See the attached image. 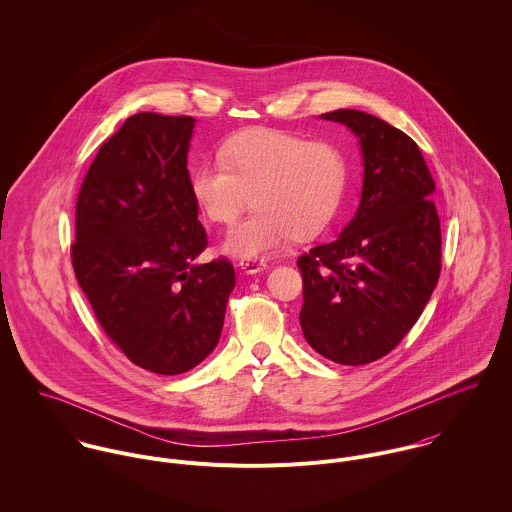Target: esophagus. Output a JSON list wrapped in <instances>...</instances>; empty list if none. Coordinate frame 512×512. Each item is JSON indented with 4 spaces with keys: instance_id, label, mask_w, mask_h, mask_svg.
I'll return each instance as SVG.
<instances>
[{
    "instance_id": "34e87169",
    "label": "esophagus",
    "mask_w": 512,
    "mask_h": 512,
    "mask_svg": "<svg viewBox=\"0 0 512 512\" xmlns=\"http://www.w3.org/2000/svg\"><path fill=\"white\" fill-rule=\"evenodd\" d=\"M238 266H240V270H244L246 274H260V272H264V270L268 268L266 260H258V258H252V260H242Z\"/></svg>"
}]
</instances>
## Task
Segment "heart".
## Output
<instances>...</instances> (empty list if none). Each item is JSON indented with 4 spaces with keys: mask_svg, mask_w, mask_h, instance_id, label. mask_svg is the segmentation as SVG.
<instances>
[{
    "mask_svg": "<svg viewBox=\"0 0 512 512\" xmlns=\"http://www.w3.org/2000/svg\"><path fill=\"white\" fill-rule=\"evenodd\" d=\"M220 161H203L189 177L197 209L217 224H232L250 203L254 211L222 240V252L262 258L295 236L321 232L337 215L349 159L333 142H309L292 132L256 128L220 146Z\"/></svg>",
    "mask_w": 512,
    "mask_h": 512,
    "instance_id": "heart-1",
    "label": "heart"
}]
</instances>
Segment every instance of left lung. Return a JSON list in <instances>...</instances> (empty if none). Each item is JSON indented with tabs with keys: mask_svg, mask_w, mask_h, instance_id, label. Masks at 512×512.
Instances as JSON below:
<instances>
[{
	"mask_svg": "<svg viewBox=\"0 0 512 512\" xmlns=\"http://www.w3.org/2000/svg\"><path fill=\"white\" fill-rule=\"evenodd\" d=\"M321 118L359 138L365 175L355 217L333 242L297 258L299 323L325 359L366 365L406 337L438 284L436 183L420 147L388 122L347 108Z\"/></svg>",
	"mask_w": 512,
	"mask_h": 512,
	"instance_id": "1",
	"label": "left lung"
}]
</instances>
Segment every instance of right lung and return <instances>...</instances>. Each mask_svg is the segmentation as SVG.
Instances as JSON below:
<instances>
[{"instance_id":"add662e5","label":"right lung","mask_w":512,"mask_h":512,"mask_svg":"<svg viewBox=\"0 0 512 512\" xmlns=\"http://www.w3.org/2000/svg\"><path fill=\"white\" fill-rule=\"evenodd\" d=\"M195 118L140 112L98 149L76 201L78 286L106 335L155 374H181L217 347L234 268L195 264L207 232L189 189Z\"/></svg>"}]
</instances>
